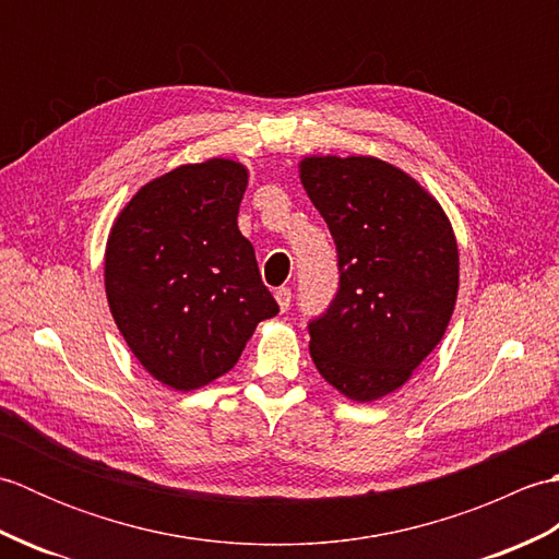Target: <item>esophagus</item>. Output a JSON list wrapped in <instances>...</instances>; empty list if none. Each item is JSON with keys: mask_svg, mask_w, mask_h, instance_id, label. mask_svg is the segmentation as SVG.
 Masks as SVG:
<instances>
[{"mask_svg": "<svg viewBox=\"0 0 559 559\" xmlns=\"http://www.w3.org/2000/svg\"><path fill=\"white\" fill-rule=\"evenodd\" d=\"M273 295H276V302H278V307H281V312H286L288 307H290V300H293L290 288H278Z\"/></svg>", "mask_w": 559, "mask_h": 559, "instance_id": "34e87169", "label": "esophagus"}]
</instances>
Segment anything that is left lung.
Segmentation results:
<instances>
[{
	"mask_svg": "<svg viewBox=\"0 0 559 559\" xmlns=\"http://www.w3.org/2000/svg\"><path fill=\"white\" fill-rule=\"evenodd\" d=\"M300 182L338 252L341 288L310 324L326 382L370 403L401 389L442 341L459 295V245L427 189L374 156H305Z\"/></svg>",
	"mask_w": 559,
	"mask_h": 559,
	"instance_id": "left-lung-1",
	"label": "left lung"
}]
</instances>
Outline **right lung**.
Here are the masks:
<instances>
[{
	"label": "right lung",
	"mask_w": 559,
	"mask_h": 559,
	"mask_svg": "<svg viewBox=\"0 0 559 559\" xmlns=\"http://www.w3.org/2000/svg\"><path fill=\"white\" fill-rule=\"evenodd\" d=\"M249 170L233 158L187 163L127 201L105 245V295L129 350L175 391L230 372L278 305L237 228Z\"/></svg>",
	"instance_id": "1"
}]
</instances>
